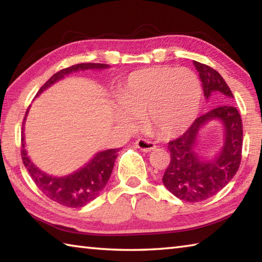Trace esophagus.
I'll return each instance as SVG.
<instances>
[{
    "label": "esophagus",
    "mask_w": 262,
    "mask_h": 262,
    "mask_svg": "<svg viewBox=\"0 0 262 262\" xmlns=\"http://www.w3.org/2000/svg\"><path fill=\"white\" fill-rule=\"evenodd\" d=\"M135 145H136V148H139L140 150H142V151H144V152H149L156 148V145H155L154 142L148 141L145 139H139L135 142Z\"/></svg>",
    "instance_id": "esophagus-1"
}]
</instances>
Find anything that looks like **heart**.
<instances>
[{
  "mask_svg": "<svg viewBox=\"0 0 262 262\" xmlns=\"http://www.w3.org/2000/svg\"><path fill=\"white\" fill-rule=\"evenodd\" d=\"M201 85L196 75L186 68L156 67L133 73L120 92L117 115L135 128L145 114L148 129L159 137L184 133L196 117Z\"/></svg>",
  "mask_w": 262,
  "mask_h": 262,
  "instance_id": "heart-1",
  "label": "heart"
}]
</instances>
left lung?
I'll list each match as a JSON object with an SVG mask.
<instances>
[{"label": "left lung", "mask_w": 262, "mask_h": 262, "mask_svg": "<svg viewBox=\"0 0 262 262\" xmlns=\"http://www.w3.org/2000/svg\"><path fill=\"white\" fill-rule=\"evenodd\" d=\"M207 99L212 96L221 105L200 115L178 139L168 142L171 161L163 176V184L180 200L200 202L214 196L237 173L242 161L243 123L232 104L233 95L227 82L215 69L193 61ZM217 103V101H216ZM219 120L225 128L224 147L212 161H203L196 152L200 130L208 122Z\"/></svg>", "instance_id": "obj_1"}]
</instances>
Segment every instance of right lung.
<instances>
[{
    "mask_svg": "<svg viewBox=\"0 0 262 262\" xmlns=\"http://www.w3.org/2000/svg\"><path fill=\"white\" fill-rule=\"evenodd\" d=\"M105 68H108V66L104 63H78L72 66V67L64 68L53 75L40 88L37 95L41 94L45 89L50 88L52 84L63 78L66 75L78 72V70ZM28 112L29 108L25 113V118ZM118 151L119 149H108L105 151H100L85 166L79 168L78 171L69 176L57 178V177L48 176L45 172L40 171L30 161L24 145V133L21 134V159H23L24 166L28 168L34 184L52 201L69 208L83 207L98 196L107 184L111 173H112Z\"/></svg>",
    "mask_w": 262,
    "mask_h": 262,
    "instance_id": "obj_1",
    "label": "right lung"
}]
</instances>
